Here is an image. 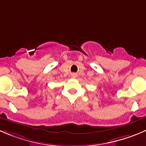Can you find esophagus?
Returning a JSON list of instances; mask_svg holds the SVG:
<instances>
[{"instance_id": "obj_1", "label": "esophagus", "mask_w": 146, "mask_h": 146, "mask_svg": "<svg viewBox=\"0 0 146 146\" xmlns=\"http://www.w3.org/2000/svg\"><path fill=\"white\" fill-rule=\"evenodd\" d=\"M76 76H76V73H73V74H72V77L73 78H76Z\"/></svg>"}]
</instances>
